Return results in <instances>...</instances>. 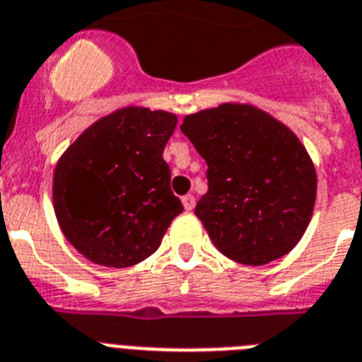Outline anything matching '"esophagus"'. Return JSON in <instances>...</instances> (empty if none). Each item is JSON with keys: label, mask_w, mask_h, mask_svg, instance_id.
<instances>
[{"label": "esophagus", "mask_w": 362, "mask_h": 362, "mask_svg": "<svg viewBox=\"0 0 362 362\" xmlns=\"http://www.w3.org/2000/svg\"><path fill=\"white\" fill-rule=\"evenodd\" d=\"M182 204H184V208H186L187 211L193 210V208H195V197L184 195V197H182Z\"/></svg>", "instance_id": "1"}]
</instances>
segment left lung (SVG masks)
Masks as SVG:
<instances>
[{"label":"left lung","mask_w":362,"mask_h":362,"mask_svg":"<svg viewBox=\"0 0 362 362\" xmlns=\"http://www.w3.org/2000/svg\"><path fill=\"white\" fill-rule=\"evenodd\" d=\"M180 130L208 165L195 216L214 245L247 266L292 251L316 201V171L298 137L247 104L187 115Z\"/></svg>","instance_id":"8db88e82"}]
</instances>
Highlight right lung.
Instances as JSON below:
<instances>
[{
	"label": "right lung",
	"instance_id": "add662e5",
	"mask_svg": "<svg viewBox=\"0 0 362 362\" xmlns=\"http://www.w3.org/2000/svg\"><path fill=\"white\" fill-rule=\"evenodd\" d=\"M175 128L176 115L124 107L96 120L61 156L55 216L64 238L90 262H143L182 214L163 160Z\"/></svg>",
	"mask_w": 362,
	"mask_h": 362
}]
</instances>
